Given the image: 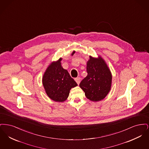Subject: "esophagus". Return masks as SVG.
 I'll use <instances>...</instances> for the list:
<instances>
[{"label":"esophagus","mask_w":149,"mask_h":149,"mask_svg":"<svg viewBox=\"0 0 149 149\" xmlns=\"http://www.w3.org/2000/svg\"><path fill=\"white\" fill-rule=\"evenodd\" d=\"M75 81L77 82V83L78 84V85L80 83V78H75Z\"/></svg>","instance_id":"1"}]
</instances>
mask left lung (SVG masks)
<instances>
[{"mask_svg": "<svg viewBox=\"0 0 149 149\" xmlns=\"http://www.w3.org/2000/svg\"><path fill=\"white\" fill-rule=\"evenodd\" d=\"M86 71L88 75L79 84L85 97L93 102L104 99L111 91L112 80L111 72L106 61L100 56H89Z\"/></svg>", "mask_w": 149, "mask_h": 149, "instance_id": "8db88e82", "label": "left lung"}]
</instances>
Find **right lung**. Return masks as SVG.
<instances>
[{
  "instance_id": "obj_1",
  "label": "right lung",
  "mask_w": 149,
  "mask_h": 149,
  "mask_svg": "<svg viewBox=\"0 0 149 149\" xmlns=\"http://www.w3.org/2000/svg\"><path fill=\"white\" fill-rule=\"evenodd\" d=\"M74 51L71 55H73ZM60 57L48 66L42 77V84L47 96L54 101L63 102L68 99L72 88L78 84L61 66Z\"/></svg>"
}]
</instances>
